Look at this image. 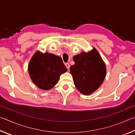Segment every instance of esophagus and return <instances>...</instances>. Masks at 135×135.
I'll use <instances>...</instances> for the list:
<instances>
[{
  "label": "esophagus",
  "mask_w": 135,
  "mask_h": 135,
  "mask_svg": "<svg viewBox=\"0 0 135 135\" xmlns=\"http://www.w3.org/2000/svg\"><path fill=\"white\" fill-rule=\"evenodd\" d=\"M65 66H66V67H67V68H68V70H69L70 66V64H69V63H65Z\"/></svg>",
  "instance_id": "esophagus-1"
}]
</instances>
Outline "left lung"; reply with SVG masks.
<instances>
[{
    "label": "left lung",
    "instance_id": "1",
    "mask_svg": "<svg viewBox=\"0 0 135 135\" xmlns=\"http://www.w3.org/2000/svg\"><path fill=\"white\" fill-rule=\"evenodd\" d=\"M74 65L70 67L74 85L83 95H90L101 85L106 76V66L95 48L82 52L73 57Z\"/></svg>",
    "mask_w": 135,
    "mask_h": 135
}]
</instances>
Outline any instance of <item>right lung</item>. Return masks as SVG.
<instances>
[{"mask_svg": "<svg viewBox=\"0 0 135 135\" xmlns=\"http://www.w3.org/2000/svg\"><path fill=\"white\" fill-rule=\"evenodd\" d=\"M67 68L61 57L47 52L37 51L28 64V73L32 81L38 88L47 90L58 83L59 76Z\"/></svg>", "mask_w": 135, "mask_h": 135, "instance_id": "1", "label": "right lung"}]
</instances>
